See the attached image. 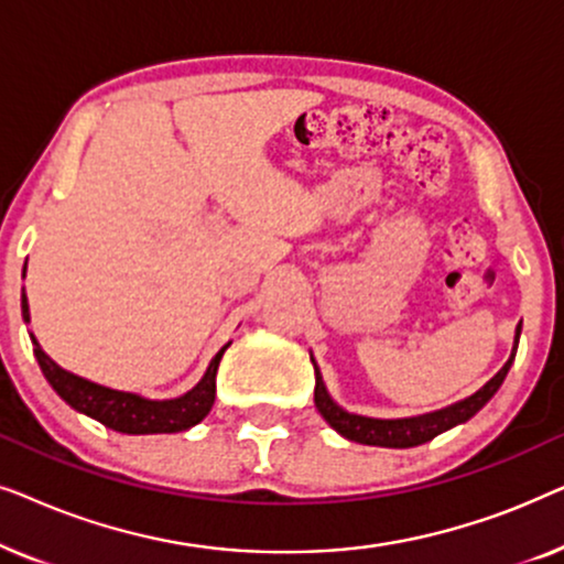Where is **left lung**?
Masks as SVG:
<instances>
[{"mask_svg":"<svg viewBox=\"0 0 564 564\" xmlns=\"http://www.w3.org/2000/svg\"><path fill=\"white\" fill-rule=\"evenodd\" d=\"M519 336H521V326L516 328L513 354H511V359H508L503 365V369H500V372L492 377L490 382H485L482 388L475 392V395L459 400V403L444 408V411L415 415V419H398V421L365 419V415L346 413L344 408H338L334 400L328 398L326 384H323L318 367H315V361H313V369H315V408H318L323 419H326L330 426L338 431V434L351 438V442L369 444V446H390V449H408V446L426 444L434 436L442 434V431L473 419V415L480 411V408L488 403L492 395H496L498 388L506 380L508 369H511V365H513L516 349H519Z\"/></svg>","mask_w":564,"mask_h":564,"instance_id":"1","label":"left lung"}]
</instances>
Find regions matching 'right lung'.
I'll return each mask as SVG.
<instances>
[{"instance_id":"obj_1","label":"right lung","mask_w":564,"mask_h":564,"mask_svg":"<svg viewBox=\"0 0 564 564\" xmlns=\"http://www.w3.org/2000/svg\"><path fill=\"white\" fill-rule=\"evenodd\" d=\"M22 318L30 321L25 290H22ZM33 344L35 359L51 388L76 411L91 415V419L105 423L107 429L120 431V434H174V431H184L203 421L215 403V375H218L223 354L230 346L228 341L215 354L205 377L187 395L174 400H145L141 395H133V392L102 388V384L66 372L37 346L35 338Z\"/></svg>"}]
</instances>
